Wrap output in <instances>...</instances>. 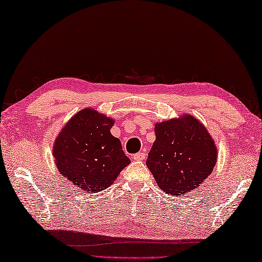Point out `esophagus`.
I'll return each mask as SVG.
<instances>
[{"label":"esophagus","instance_id":"esophagus-1","mask_svg":"<svg viewBox=\"0 0 262 262\" xmlns=\"http://www.w3.org/2000/svg\"><path fill=\"white\" fill-rule=\"evenodd\" d=\"M135 160H137V161H140V160H144L145 158H146V154H145L144 152H139V153H137V154H135L134 157Z\"/></svg>","mask_w":262,"mask_h":262}]
</instances>
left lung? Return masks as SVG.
<instances>
[{
  "label": "left lung",
  "instance_id": "left-lung-1",
  "mask_svg": "<svg viewBox=\"0 0 262 262\" xmlns=\"http://www.w3.org/2000/svg\"><path fill=\"white\" fill-rule=\"evenodd\" d=\"M154 131L146 166L160 189L180 197L202 186L217 162L215 140L207 127L184 114L156 123Z\"/></svg>",
  "mask_w": 262,
  "mask_h": 262
}]
</instances>
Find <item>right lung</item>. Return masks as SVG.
I'll return each mask as SVG.
<instances>
[{
	"instance_id": "add662e5",
	"label": "right lung",
	"mask_w": 262,
	"mask_h": 262,
	"mask_svg": "<svg viewBox=\"0 0 262 262\" xmlns=\"http://www.w3.org/2000/svg\"><path fill=\"white\" fill-rule=\"evenodd\" d=\"M114 123V118L85 108L73 116L54 140L59 173L82 192L106 189L131 164L121 140L111 135Z\"/></svg>"
}]
</instances>
